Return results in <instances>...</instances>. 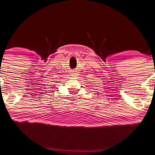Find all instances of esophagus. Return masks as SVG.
<instances>
[{"mask_svg":"<svg viewBox=\"0 0 155 155\" xmlns=\"http://www.w3.org/2000/svg\"><path fill=\"white\" fill-rule=\"evenodd\" d=\"M71 75H72L73 77H76V76H77V71H73V72L71 73Z\"/></svg>","mask_w":155,"mask_h":155,"instance_id":"esophagus-1","label":"esophagus"}]
</instances>
